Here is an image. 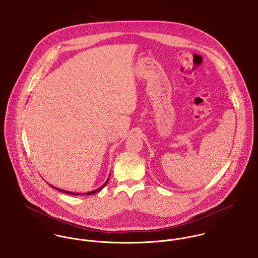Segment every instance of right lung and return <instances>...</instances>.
I'll use <instances>...</instances> for the list:
<instances>
[{
	"instance_id": "add662e5",
	"label": "right lung",
	"mask_w": 258,
	"mask_h": 258,
	"mask_svg": "<svg viewBox=\"0 0 258 258\" xmlns=\"http://www.w3.org/2000/svg\"><path fill=\"white\" fill-rule=\"evenodd\" d=\"M107 182H108V178L106 179V181L103 183V185L101 186V187H99V188H97L96 190H92V191H89V192H87V194H85L86 196H91V195H94V194H96V192H99L100 190H102L103 187L107 184ZM52 187L53 188H55L56 190H58V191H60V192H64V194H68V195H73V196H82V195H84V194H78V192H72V191H68V190H63V189H60V188H57V187H54V186H52V184H50Z\"/></svg>"
}]
</instances>
